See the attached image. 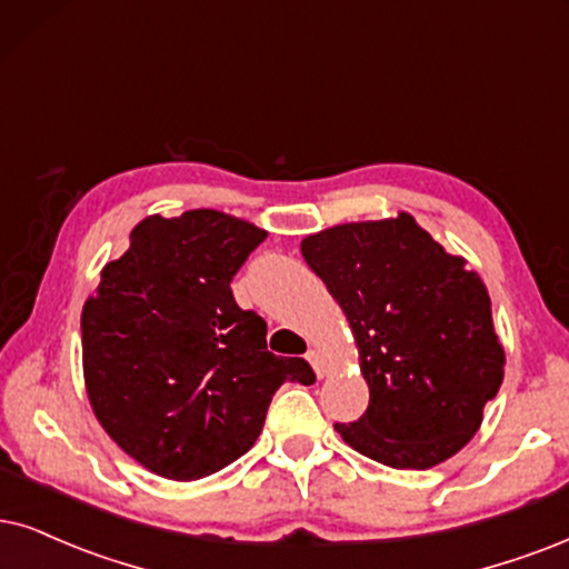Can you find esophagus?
Returning a JSON list of instances; mask_svg holds the SVG:
<instances>
[{
	"label": "esophagus",
	"instance_id": "1",
	"mask_svg": "<svg viewBox=\"0 0 569 569\" xmlns=\"http://www.w3.org/2000/svg\"><path fill=\"white\" fill-rule=\"evenodd\" d=\"M307 359H309V365H312L315 376H318V378H326L328 376V365H326V359H322V355H320L318 349H309L307 351Z\"/></svg>",
	"mask_w": 569,
	"mask_h": 569
}]
</instances>
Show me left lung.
<instances>
[{"label": "left lung", "mask_w": 569, "mask_h": 569, "mask_svg": "<svg viewBox=\"0 0 569 569\" xmlns=\"http://www.w3.org/2000/svg\"><path fill=\"white\" fill-rule=\"evenodd\" d=\"M301 257L347 315L370 388L368 412L333 426L343 441L393 470L455 457L505 380L478 272L409 212L309 233Z\"/></svg>", "instance_id": "8db88e82"}]
</instances>
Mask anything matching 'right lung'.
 Wrapping results in <instances>:
<instances>
[{"label": "right lung", "mask_w": 569, "mask_h": 569, "mask_svg": "<svg viewBox=\"0 0 569 569\" xmlns=\"http://www.w3.org/2000/svg\"><path fill=\"white\" fill-rule=\"evenodd\" d=\"M268 231L218 210L149 214L107 262L81 312L83 383L99 426L168 480H199L254 446L301 357L268 351V326L231 280Z\"/></svg>", "instance_id": "obj_1"}]
</instances>
